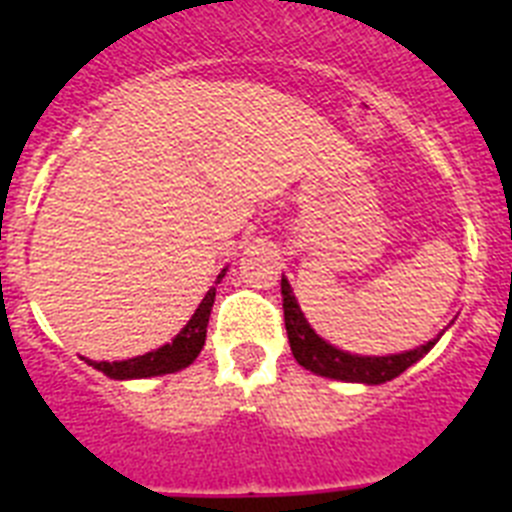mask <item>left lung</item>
Instances as JSON below:
<instances>
[{
  "label": "left lung",
  "mask_w": 512,
  "mask_h": 512,
  "mask_svg": "<svg viewBox=\"0 0 512 512\" xmlns=\"http://www.w3.org/2000/svg\"><path fill=\"white\" fill-rule=\"evenodd\" d=\"M282 305H284V325H287L289 348L295 354L297 364L310 369L312 374L328 379H341V382H361V384H384L390 379L400 377L408 366L423 359L438 338L428 341L425 346L405 351V354H390V356H359L348 354L341 348L330 346L328 341L310 328V323L302 315L300 305H297L292 287L287 279L282 277Z\"/></svg>",
  "instance_id": "1"
}]
</instances>
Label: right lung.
Here are the masks:
<instances>
[{
	"label": "right lung",
	"instance_id": "1",
	"mask_svg": "<svg viewBox=\"0 0 512 512\" xmlns=\"http://www.w3.org/2000/svg\"><path fill=\"white\" fill-rule=\"evenodd\" d=\"M223 277L225 269L220 271V277H217L215 284H220ZM212 302H215V287H210L205 300H202L200 307L194 310L192 320L176 333L174 341L164 343V346L156 348V351H148V354L135 356V359L128 361H89V366L99 369V372L107 374L110 379H146L179 372V369L192 364V361L200 356L202 346H205Z\"/></svg>",
	"mask_w": 512,
	"mask_h": 512
}]
</instances>
